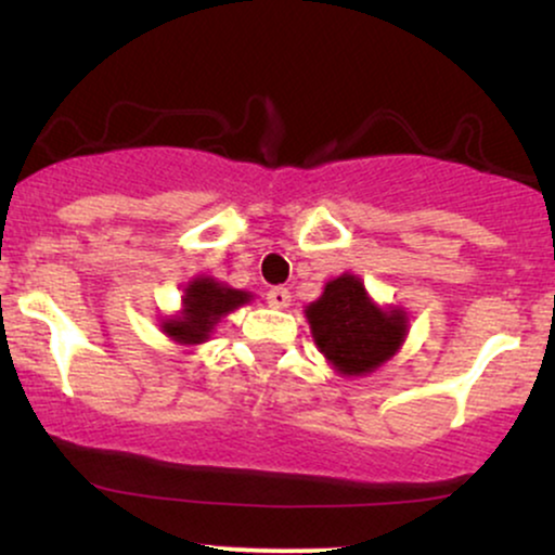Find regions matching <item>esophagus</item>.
Returning <instances> with one entry per match:
<instances>
[{
	"mask_svg": "<svg viewBox=\"0 0 555 555\" xmlns=\"http://www.w3.org/2000/svg\"><path fill=\"white\" fill-rule=\"evenodd\" d=\"M266 299H269L271 308H286V305L292 302V292L286 289V286H271V289L266 292Z\"/></svg>",
	"mask_w": 555,
	"mask_h": 555,
	"instance_id": "esophagus-1",
	"label": "esophagus"
}]
</instances>
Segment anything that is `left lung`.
I'll return each mask as SVG.
<instances>
[{
  "label": "left lung",
  "instance_id": "left-lung-1",
  "mask_svg": "<svg viewBox=\"0 0 555 555\" xmlns=\"http://www.w3.org/2000/svg\"><path fill=\"white\" fill-rule=\"evenodd\" d=\"M305 313L321 352L344 375L375 371L397 352L406 334V315L375 308L360 279L349 273L328 282Z\"/></svg>",
  "mask_w": 555,
  "mask_h": 555
}]
</instances>
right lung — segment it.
<instances>
[{"mask_svg": "<svg viewBox=\"0 0 555 555\" xmlns=\"http://www.w3.org/2000/svg\"><path fill=\"white\" fill-rule=\"evenodd\" d=\"M247 299H250L247 292L229 289V286H221L214 279H195L184 289V313L175 321L164 323V331L180 344H201L208 339V334L221 321V315L232 313Z\"/></svg>", "mask_w": 555, "mask_h": 555, "instance_id": "right-lung-1", "label": "right lung"}]
</instances>
